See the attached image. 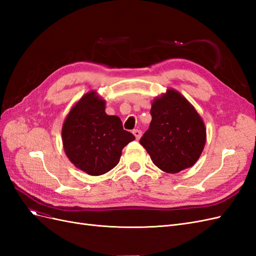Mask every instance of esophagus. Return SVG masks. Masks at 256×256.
<instances>
[{"label": "esophagus", "instance_id": "1", "mask_svg": "<svg viewBox=\"0 0 256 256\" xmlns=\"http://www.w3.org/2000/svg\"><path fill=\"white\" fill-rule=\"evenodd\" d=\"M132 132H134V134L136 140H138V138H140L141 136H142V131L138 130V129H134V130L132 131Z\"/></svg>", "mask_w": 256, "mask_h": 256}]
</instances>
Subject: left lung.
Wrapping results in <instances>:
<instances>
[{
  "instance_id": "1",
  "label": "left lung",
  "mask_w": 256,
  "mask_h": 256,
  "mask_svg": "<svg viewBox=\"0 0 256 256\" xmlns=\"http://www.w3.org/2000/svg\"><path fill=\"white\" fill-rule=\"evenodd\" d=\"M152 122L140 144L152 164L175 174L192 166L206 143L202 118L180 92L170 88L152 102Z\"/></svg>"
}]
</instances>
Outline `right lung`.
<instances>
[{
    "label": "right lung",
    "instance_id": "add662e5",
    "mask_svg": "<svg viewBox=\"0 0 256 256\" xmlns=\"http://www.w3.org/2000/svg\"><path fill=\"white\" fill-rule=\"evenodd\" d=\"M97 92L85 94L69 111L62 128L66 156L76 168L92 176L109 172L134 136L124 130L118 116L108 115Z\"/></svg>",
    "mask_w": 256,
    "mask_h": 256
}]
</instances>
